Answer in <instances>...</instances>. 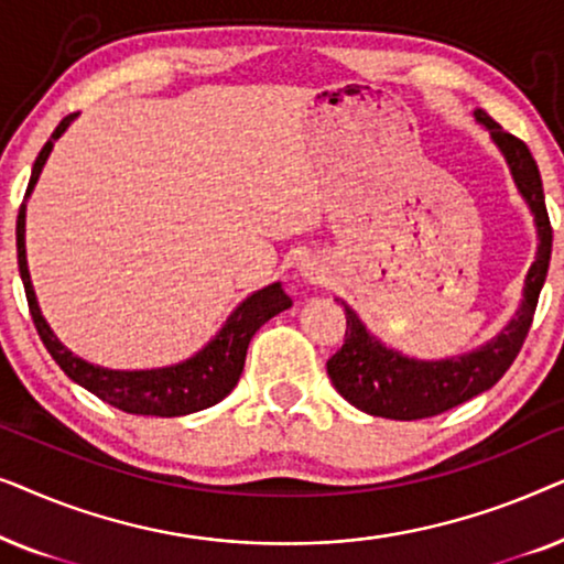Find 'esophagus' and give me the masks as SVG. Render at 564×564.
<instances>
[{
  "instance_id": "34e87169",
  "label": "esophagus",
  "mask_w": 564,
  "mask_h": 564,
  "mask_svg": "<svg viewBox=\"0 0 564 564\" xmlns=\"http://www.w3.org/2000/svg\"><path fill=\"white\" fill-rule=\"evenodd\" d=\"M305 274H311V276H313V272H305Z\"/></svg>"
}]
</instances>
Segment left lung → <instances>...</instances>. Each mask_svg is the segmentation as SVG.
Listing matches in <instances>:
<instances>
[{
	"instance_id": "1",
	"label": "left lung",
	"mask_w": 564,
	"mask_h": 564,
	"mask_svg": "<svg viewBox=\"0 0 564 564\" xmlns=\"http://www.w3.org/2000/svg\"><path fill=\"white\" fill-rule=\"evenodd\" d=\"M475 118L490 130L492 141L500 145L513 180L536 218L539 251L536 261L529 269L523 305L506 334H500L496 341L446 361H415L384 349L375 336L367 334L357 313L344 305L346 336L341 349L326 361L328 377L351 405L369 415L395 421L431 419V415L449 411V408L467 403L469 398L490 390L513 365L516 354L527 341L531 321H534L539 292H542L552 257V223L544 205L542 176H539V166L529 145L521 138L500 128L488 112L477 110Z\"/></svg>"
}]
</instances>
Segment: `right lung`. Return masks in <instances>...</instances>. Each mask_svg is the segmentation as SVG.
Segmentation results:
<instances>
[{"mask_svg": "<svg viewBox=\"0 0 564 564\" xmlns=\"http://www.w3.org/2000/svg\"><path fill=\"white\" fill-rule=\"evenodd\" d=\"M76 118V112L66 115L58 122V128L53 130L51 141L43 145L37 153L33 176H30L25 199L33 192L41 169L48 159L53 149V141L64 133L68 122ZM18 264L20 276L25 284V297L30 315H33L35 330L45 344V349L56 365L72 377L76 384H82L84 390H89L91 395H97L105 403L118 408L122 413L133 415H159V419H174V415H187L203 408H210L228 395L230 390L238 384V377L243 372L246 349H249L251 336L264 326L269 318H274L276 313L288 311L292 300L284 295L282 284H269V288L253 292L249 300H243L236 307V313L230 315L226 326L203 351L195 357L182 361L176 367L166 369H143V372H115V369L95 367L89 361L74 357L64 344L53 336L48 323L41 315V307L35 303L33 284H30L28 272V259H25V203L20 205L18 213Z\"/></svg>", "mask_w": 564, "mask_h": 564, "instance_id": "add662e5", "label": "right lung"}]
</instances>
